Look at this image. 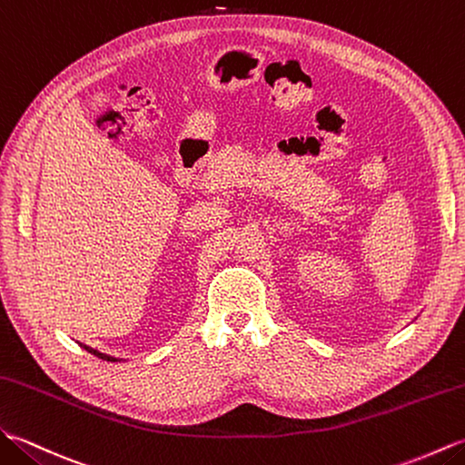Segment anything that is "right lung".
Here are the masks:
<instances>
[{
	"mask_svg": "<svg viewBox=\"0 0 465 465\" xmlns=\"http://www.w3.org/2000/svg\"><path fill=\"white\" fill-rule=\"evenodd\" d=\"M84 346L87 352H91L93 356H97V358H101V360H107V362H117V358H113V356H107V354H101V352H97V350H93V348H89V346H85V344H81Z\"/></svg>",
	"mask_w": 465,
	"mask_h": 465,
	"instance_id": "1",
	"label": "right lung"
}]
</instances>
